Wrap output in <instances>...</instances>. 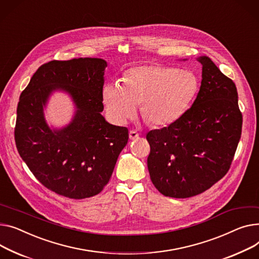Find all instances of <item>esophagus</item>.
Segmentation results:
<instances>
[{
    "label": "esophagus",
    "mask_w": 259,
    "mask_h": 259,
    "mask_svg": "<svg viewBox=\"0 0 259 259\" xmlns=\"http://www.w3.org/2000/svg\"><path fill=\"white\" fill-rule=\"evenodd\" d=\"M139 136H140V134L137 133L135 130H131V131L129 132V137H130V140H132V141L139 139Z\"/></svg>",
    "instance_id": "1"
}]
</instances>
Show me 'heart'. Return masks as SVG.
Instances as JSON below:
<instances>
[{
  "label": "heart",
  "instance_id": "1",
  "mask_svg": "<svg viewBox=\"0 0 259 259\" xmlns=\"http://www.w3.org/2000/svg\"><path fill=\"white\" fill-rule=\"evenodd\" d=\"M199 78L193 71L146 64L126 71L123 84L107 83L103 89L102 99L115 124H125L136 114L137 104H142V114L147 123L166 126L187 110L199 92Z\"/></svg>",
  "mask_w": 259,
  "mask_h": 259
}]
</instances>
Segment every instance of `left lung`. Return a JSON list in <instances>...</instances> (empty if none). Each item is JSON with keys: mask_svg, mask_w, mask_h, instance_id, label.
<instances>
[{"mask_svg": "<svg viewBox=\"0 0 259 259\" xmlns=\"http://www.w3.org/2000/svg\"><path fill=\"white\" fill-rule=\"evenodd\" d=\"M200 91L177 120L151 130L148 169L165 197L189 198L210 188L227 174L242 135L243 115L234 82L207 56Z\"/></svg>", "mask_w": 259, "mask_h": 259, "instance_id": "1", "label": "left lung"}]
</instances>
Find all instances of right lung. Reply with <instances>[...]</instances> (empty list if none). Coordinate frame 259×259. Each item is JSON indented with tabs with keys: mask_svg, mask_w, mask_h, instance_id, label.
Returning <instances> with one entry per match:
<instances>
[{
	"mask_svg": "<svg viewBox=\"0 0 259 259\" xmlns=\"http://www.w3.org/2000/svg\"><path fill=\"white\" fill-rule=\"evenodd\" d=\"M106 66L101 58L50 61L38 67L20 97L17 151L45 187L66 198L100 194L128 143V129L109 124L101 114ZM55 90L70 94L77 110L67 126L52 131L43 107Z\"/></svg>",
	"mask_w": 259,
	"mask_h": 259,
	"instance_id": "right-lung-1",
	"label": "right lung"
}]
</instances>
